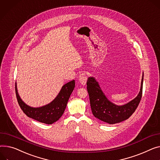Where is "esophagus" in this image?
<instances>
[{"label":"esophagus","mask_w":160,"mask_h":160,"mask_svg":"<svg viewBox=\"0 0 160 160\" xmlns=\"http://www.w3.org/2000/svg\"><path fill=\"white\" fill-rule=\"evenodd\" d=\"M87 79H88V77L86 72H82L81 74H80L79 82L82 85H83V86H85V85L86 84Z\"/></svg>","instance_id":"1"}]
</instances>
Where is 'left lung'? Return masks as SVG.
<instances>
[{"label": "left lung", "instance_id": "1", "mask_svg": "<svg viewBox=\"0 0 160 160\" xmlns=\"http://www.w3.org/2000/svg\"><path fill=\"white\" fill-rule=\"evenodd\" d=\"M143 81V74L140 91L134 99L125 105H117L106 97L96 79L94 77H89L87 81V89L93 115L96 118L109 124L120 123L128 119L136 111L140 102L142 96Z\"/></svg>", "mask_w": 160, "mask_h": 160}]
</instances>
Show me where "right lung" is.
Returning a JSON list of instances; mask_svg holds the SVG:
<instances>
[{"label":"right lung","instance_id":"right-lung-1","mask_svg":"<svg viewBox=\"0 0 160 160\" xmlns=\"http://www.w3.org/2000/svg\"><path fill=\"white\" fill-rule=\"evenodd\" d=\"M74 86V80L63 85L54 100L51 103L40 108L30 107L22 100L18 93L17 83H15V92L18 105L28 117L41 123L52 124L58 120L62 116Z\"/></svg>","mask_w":160,"mask_h":160}]
</instances>
